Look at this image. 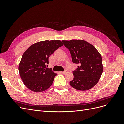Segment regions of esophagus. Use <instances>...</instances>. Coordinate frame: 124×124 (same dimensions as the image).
<instances>
[{
  "label": "esophagus",
  "mask_w": 124,
  "mask_h": 124,
  "mask_svg": "<svg viewBox=\"0 0 124 124\" xmlns=\"http://www.w3.org/2000/svg\"><path fill=\"white\" fill-rule=\"evenodd\" d=\"M67 72V70H65L64 71H63V72H60L61 73H62V74H65Z\"/></svg>",
  "instance_id": "34e87169"
}]
</instances>
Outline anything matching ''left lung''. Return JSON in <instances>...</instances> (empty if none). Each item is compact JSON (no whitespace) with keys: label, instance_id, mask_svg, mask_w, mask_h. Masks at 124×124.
Listing matches in <instances>:
<instances>
[{"label":"left lung","instance_id":"8db88e82","mask_svg":"<svg viewBox=\"0 0 124 124\" xmlns=\"http://www.w3.org/2000/svg\"><path fill=\"white\" fill-rule=\"evenodd\" d=\"M70 51L72 62L78 64L72 71L74 78L70 85L79 90H87L98 82L102 73V58L93 45L83 40L62 41Z\"/></svg>","mask_w":124,"mask_h":124}]
</instances>
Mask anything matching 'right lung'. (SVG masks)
Listing matches in <instances>:
<instances>
[{"label": "right lung", "instance_id": "obj_1", "mask_svg": "<svg viewBox=\"0 0 124 124\" xmlns=\"http://www.w3.org/2000/svg\"><path fill=\"white\" fill-rule=\"evenodd\" d=\"M63 44L59 40L35 43L25 51L19 64L18 71L24 85L35 92L48 89L57 74L47 68L49 58Z\"/></svg>", "mask_w": 124, "mask_h": 124}]
</instances>
